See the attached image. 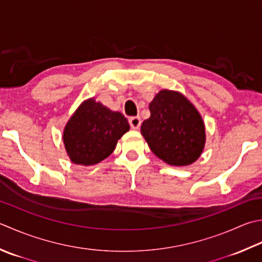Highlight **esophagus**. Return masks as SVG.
I'll list each match as a JSON object with an SVG mask.
<instances>
[{
  "label": "esophagus",
  "instance_id": "obj_1",
  "mask_svg": "<svg viewBox=\"0 0 262 262\" xmlns=\"http://www.w3.org/2000/svg\"><path fill=\"white\" fill-rule=\"evenodd\" d=\"M141 122H142L141 118L138 116L129 118V125H130L133 129H138V128H140V126H141Z\"/></svg>",
  "mask_w": 262,
  "mask_h": 262
}]
</instances>
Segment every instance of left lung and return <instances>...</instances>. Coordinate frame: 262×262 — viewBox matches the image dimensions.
Instances as JSON below:
<instances>
[{
  "mask_svg": "<svg viewBox=\"0 0 262 262\" xmlns=\"http://www.w3.org/2000/svg\"><path fill=\"white\" fill-rule=\"evenodd\" d=\"M151 116L141 132L157 157L172 166L191 165L206 142L202 118L191 102L177 92L163 90L148 105Z\"/></svg>",
  "mask_w": 262,
  "mask_h": 262,
  "instance_id": "left-lung-1",
  "label": "left lung"
}]
</instances>
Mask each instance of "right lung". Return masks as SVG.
Segmentation results:
<instances>
[{
    "instance_id": "obj_1",
    "label": "right lung",
    "mask_w": 262,
    "mask_h": 262,
    "mask_svg": "<svg viewBox=\"0 0 262 262\" xmlns=\"http://www.w3.org/2000/svg\"><path fill=\"white\" fill-rule=\"evenodd\" d=\"M128 130L129 124L124 115L91 99L68 121L63 143L71 161L91 166L109 157L118 140Z\"/></svg>"
}]
</instances>
